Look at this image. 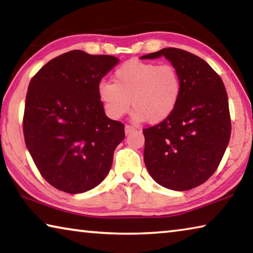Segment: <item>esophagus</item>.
<instances>
[{
	"label": "esophagus",
	"instance_id": "1",
	"mask_svg": "<svg viewBox=\"0 0 253 253\" xmlns=\"http://www.w3.org/2000/svg\"><path fill=\"white\" fill-rule=\"evenodd\" d=\"M134 130H135V127H132V126H130V125H126V126H125V134H126V135H128V134H129V132L134 131Z\"/></svg>",
	"mask_w": 253,
	"mask_h": 253
}]
</instances>
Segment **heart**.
<instances>
[{
    "mask_svg": "<svg viewBox=\"0 0 253 253\" xmlns=\"http://www.w3.org/2000/svg\"><path fill=\"white\" fill-rule=\"evenodd\" d=\"M181 95L182 80L173 66L138 60L123 63L115 71L114 84L102 81L98 87V97L110 118L123 117L131 104L132 118L151 124L168 119Z\"/></svg>",
    "mask_w": 253,
    "mask_h": 253,
    "instance_id": "b5f03b06",
    "label": "heart"
}]
</instances>
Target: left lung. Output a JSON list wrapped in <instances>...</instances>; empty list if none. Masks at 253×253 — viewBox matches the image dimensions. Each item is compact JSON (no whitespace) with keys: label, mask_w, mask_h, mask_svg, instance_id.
<instances>
[{"label":"left lung","mask_w":253,"mask_h":253,"mask_svg":"<svg viewBox=\"0 0 253 253\" xmlns=\"http://www.w3.org/2000/svg\"><path fill=\"white\" fill-rule=\"evenodd\" d=\"M160 57H165L178 71L182 95L168 119L143 130L144 162L160 185L187 191L212 176L228 147V95L220 76L198 55L164 48L140 59Z\"/></svg>","instance_id":"1"}]
</instances>
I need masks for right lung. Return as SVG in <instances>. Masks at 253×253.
Wrapping results in <instances>:
<instances>
[{
	"label": "right lung",
	"instance_id": "obj_1",
	"mask_svg": "<svg viewBox=\"0 0 253 253\" xmlns=\"http://www.w3.org/2000/svg\"><path fill=\"white\" fill-rule=\"evenodd\" d=\"M118 62L113 55L72 50L30 81L25 145L42 177L60 191L78 194L99 185L125 138L124 125L106 116L98 97L101 79Z\"/></svg>",
	"mask_w": 253,
	"mask_h": 253
}]
</instances>
